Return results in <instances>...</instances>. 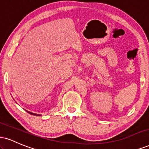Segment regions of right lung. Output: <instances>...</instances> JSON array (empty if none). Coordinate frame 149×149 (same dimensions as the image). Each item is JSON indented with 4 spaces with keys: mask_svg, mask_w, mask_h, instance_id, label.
Returning a JSON list of instances; mask_svg holds the SVG:
<instances>
[{
    "mask_svg": "<svg viewBox=\"0 0 149 149\" xmlns=\"http://www.w3.org/2000/svg\"><path fill=\"white\" fill-rule=\"evenodd\" d=\"M29 113H30V114H31V115H34V116H40V115H39V114H36V113H31V112H29V111H27Z\"/></svg>",
    "mask_w": 149,
    "mask_h": 149,
    "instance_id": "add662e5",
    "label": "right lung"
}]
</instances>
